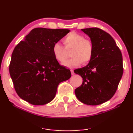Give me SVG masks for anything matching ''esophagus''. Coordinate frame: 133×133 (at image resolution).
<instances>
[{
  "mask_svg": "<svg viewBox=\"0 0 133 133\" xmlns=\"http://www.w3.org/2000/svg\"><path fill=\"white\" fill-rule=\"evenodd\" d=\"M71 74H72V75H74L75 74V73H74V70H72V69H71Z\"/></svg>",
  "mask_w": 133,
  "mask_h": 133,
  "instance_id": "1",
  "label": "esophagus"
}]
</instances>
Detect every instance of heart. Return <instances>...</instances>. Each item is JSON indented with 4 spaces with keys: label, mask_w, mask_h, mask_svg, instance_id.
Segmentation results:
<instances>
[{
    "label": "heart",
    "mask_w": 133,
    "mask_h": 133,
    "mask_svg": "<svg viewBox=\"0 0 133 133\" xmlns=\"http://www.w3.org/2000/svg\"><path fill=\"white\" fill-rule=\"evenodd\" d=\"M64 47L59 43H55L52 48L54 58L58 62L66 60L67 52L70 51L72 57L63 63L67 67H75L82 63L86 64L89 63L93 55V46L90 40L85 39L83 35L75 32L68 34L63 40Z\"/></svg>",
    "instance_id": "b5f03b06"
}]
</instances>
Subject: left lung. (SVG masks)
<instances>
[{
    "mask_svg": "<svg viewBox=\"0 0 133 133\" xmlns=\"http://www.w3.org/2000/svg\"><path fill=\"white\" fill-rule=\"evenodd\" d=\"M81 31L90 38L93 55L87 66L74 70L83 78L75 93L83 103L97 105L108 101L116 93L123 75L122 55L108 33L98 28Z\"/></svg>",
    "mask_w": 133,
    "mask_h": 133,
    "instance_id": "obj_1",
    "label": "left lung"
}]
</instances>
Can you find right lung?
<instances>
[{
	"mask_svg": "<svg viewBox=\"0 0 133 133\" xmlns=\"http://www.w3.org/2000/svg\"><path fill=\"white\" fill-rule=\"evenodd\" d=\"M69 31L37 28L14 48L9 70L22 99L35 105L48 104L55 98L59 84L71 77L70 70L59 65L52 51L54 44Z\"/></svg>",
	"mask_w": 133,
	"mask_h": 133,
	"instance_id": "1",
	"label": "right lung"
}]
</instances>
